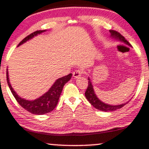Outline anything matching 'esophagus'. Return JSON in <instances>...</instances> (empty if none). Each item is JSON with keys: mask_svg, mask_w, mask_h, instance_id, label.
Listing matches in <instances>:
<instances>
[{"mask_svg": "<svg viewBox=\"0 0 149 149\" xmlns=\"http://www.w3.org/2000/svg\"><path fill=\"white\" fill-rule=\"evenodd\" d=\"M81 75H82V71L81 70H76V71L73 72V76L74 77V78H78Z\"/></svg>", "mask_w": 149, "mask_h": 149, "instance_id": "esophagus-1", "label": "esophagus"}]
</instances>
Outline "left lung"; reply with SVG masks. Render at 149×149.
I'll return each mask as SVG.
<instances>
[{
    "instance_id": "8db88e82",
    "label": "left lung",
    "mask_w": 149,
    "mask_h": 149,
    "mask_svg": "<svg viewBox=\"0 0 149 149\" xmlns=\"http://www.w3.org/2000/svg\"><path fill=\"white\" fill-rule=\"evenodd\" d=\"M111 33V36L112 37H114V39H117V40L121 41V42H123L124 43L127 44V45H130V44L129 43L128 41L125 40V37H123L120 33H119L118 32L115 30H109ZM88 88L86 89V93H85V95H86V97L87 98L88 102H90L93 107H95L96 109H99V110L104 111V112H112V111H114L116 109H118L122 108L123 106H125L127 102H125V103L120 104V105H111V104H107L102 102V101L100 100L97 98V97L96 96L95 93L94 89H93L92 83H91L90 78H88Z\"/></svg>"
}]
</instances>
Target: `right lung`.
I'll use <instances>...</instances> for the list:
<instances>
[{"label":"right lung","mask_w":149,"mask_h":149,"mask_svg":"<svg viewBox=\"0 0 149 149\" xmlns=\"http://www.w3.org/2000/svg\"><path fill=\"white\" fill-rule=\"evenodd\" d=\"M45 31V30H37L32 32V34L27 36L25 38H24L23 40L21 41L19 43L18 46L22 45V44L32 39L35 36L42 33ZM6 71H7L6 78H7L8 85L9 86L10 89L11 93H13L15 98L19 104V105L23 107L24 109L28 111L29 112H30V113L34 114H40V115L50 112L51 111H52L56 107L57 103H58V99H59L60 95H61L62 90H63V86L71 79L72 76L71 73H69L66 76L58 78V79L56 80V82L54 83V85L51 87L50 89L49 90L48 92L45 93L43 95L41 96L39 98L35 100H24V98L19 97V95H17V93L13 91L9 81L8 69Z\"/></svg>","instance_id":"add662e5"}]
</instances>
